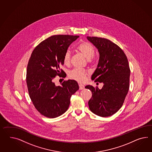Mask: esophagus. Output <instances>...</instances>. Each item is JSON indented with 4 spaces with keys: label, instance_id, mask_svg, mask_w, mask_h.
Returning <instances> with one entry per match:
<instances>
[{
    "label": "esophagus",
    "instance_id": "obj_1",
    "mask_svg": "<svg viewBox=\"0 0 152 152\" xmlns=\"http://www.w3.org/2000/svg\"><path fill=\"white\" fill-rule=\"evenodd\" d=\"M85 88V86L82 84H79V88L80 90H82Z\"/></svg>",
    "mask_w": 152,
    "mask_h": 152
}]
</instances>
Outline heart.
I'll use <instances>...</instances> for the list:
<instances>
[{
	"mask_svg": "<svg viewBox=\"0 0 152 152\" xmlns=\"http://www.w3.org/2000/svg\"><path fill=\"white\" fill-rule=\"evenodd\" d=\"M76 50L88 60H90L94 55V47L90 42L87 41H81L78 43V45L76 46ZM70 52L69 51H66L63 58V62L65 65H67L70 64ZM88 75V72L86 70L74 69L69 72V77L71 79H73L78 82H83L86 81Z\"/></svg>",
	"mask_w": 152,
	"mask_h": 152,
	"instance_id": "obj_1",
	"label": "heart"
}]
</instances>
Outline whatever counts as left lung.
Here are the masks:
<instances>
[{"label":"left lung","instance_id":"obj_1","mask_svg":"<svg viewBox=\"0 0 152 152\" xmlns=\"http://www.w3.org/2000/svg\"><path fill=\"white\" fill-rule=\"evenodd\" d=\"M87 38L99 53L97 67L91 79L104 84L101 90L90 85L85 87L92 94L88 102L89 108L99 116H111L122 106L129 90L131 71L127 58L121 48L108 39Z\"/></svg>","mask_w":152,"mask_h":152}]
</instances>
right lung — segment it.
<instances>
[{"instance_id": "add662e5", "label": "right lung", "mask_w": 152, "mask_h": 152, "mask_svg": "<svg viewBox=\"0 0 152 152\" xmlns=\"http://www.w3.org/2000/svg\"><path fill=\"white\" fill-rule=\"evenodd\" d=\"M79 36L53 35L41 42L33 50L26 71V84L29 96L34 106L41 115L53 118L67 110L70 99L79 89L73 80L64 81L56 86V76L66 77L60 69L64 65V53L70 44Z\"/></svg>"}]
</instances>
